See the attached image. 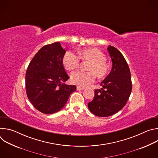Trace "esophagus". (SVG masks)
Listing matches in <instances>:
<instances>
[{"label": "esophagus", "mask_w": 158, "mask_h": 158, "mask_svg": "<svg viewBox=\"0 0 158 158\" xmlns=\"http://www.w3.org/2000/svg\"><path fill=\"white\" fill-rule=\"evenodd\" d=\"M84 89V87H81V86H77V91H82V90Z\"/></svg>", "instance_id": "esophagus-1"}]
</instances>
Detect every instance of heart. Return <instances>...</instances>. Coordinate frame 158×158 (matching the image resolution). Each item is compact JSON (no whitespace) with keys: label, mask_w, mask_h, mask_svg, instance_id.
<instances>
[{"label":"heart","mask_w":158,"mask_h":158,"mask_svg":"<svg viewBox=\"0 0 158 158\" xmlns=\"http://www.w3.org/2000/svg\"><path fill=\"white\" fill-rule=\"evenodd\" d=\"M79 56L72 51H67L63 56L62 63L67 70H73L79 65L81 58L89 60L87 69L91 71H76L71 73V82L81 87H86L93 83L96 75L99 78L105 77L109 73V64L106 61L105 54L97 48H89L82 50Z\"/></svg>","instance_id":"1"}]
</instances>
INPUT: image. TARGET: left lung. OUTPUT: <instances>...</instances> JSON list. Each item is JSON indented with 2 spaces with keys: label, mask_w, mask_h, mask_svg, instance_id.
<instances>
[{
  "label": "left lung",
  "mask_w": 158,
  "mask_h": 158,
  "mask_svg": "<svg viewBox=\"0 0 158 158\" xmlns=\"http://www.w3.org/2000/svg\"><path fill=\"white\" fill-rule=\"evenodd\" d=\"M112 62L110 74L101 83L102 88L94 90L93 100L88 103V108L99 117L114 114L127 103L132 91V81L128 64L116 48H107Z\"/></svg>",
  "instance_id": "obj_1"
}]
</instances>
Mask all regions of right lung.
I'll list each match as a JSON object with an SVG mask.
<instances>
[{"mask_svg": "<svg viewBox=\"0 0 158 158\" xmlns=\"http://www.w3.org/2000/svg\"><path fill=\"white\" fill-rule=\"evenodd\" d=\"M65 53L59 42L43 46L30 62L26 74L28 99L39 111L51 114L60 110L76 86L67 85L69 79L62 63Z\"/></svg>", "mask_w": 158, "mask_h": 158, "instance_id": "obj_1", "label": "right lung"}]
</instances>
